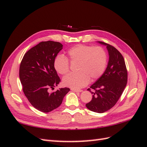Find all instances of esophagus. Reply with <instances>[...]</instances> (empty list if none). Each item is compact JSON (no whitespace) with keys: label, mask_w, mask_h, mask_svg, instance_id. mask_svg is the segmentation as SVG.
I'll use <instances>...</instances> for the list:
<instances>
[{"label":"esophagus","mask_w":147,"mask_h":147,"mask_svg":"<svg viewBox=\"0 0 147 147\" xmlns=\"http://www.w3.org/2000/svg\"><path fill=\"white\" fill-rule=\"evenodd\" d=\"M71 90L74 92H82V90H76V89H73V88H72Z\"/></svg>","instance_id":"1"}]
</instances>
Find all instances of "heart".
<instances>
[{
    "instance_id": "1",
    "label": "heart",
    "mask_w": 147,
    "mask_h": 147,
    "mask_svg": "<svg viewBox=\"0 0 147 147\" xmlns=\"http://www.w3.org/2000/svg\"><path fill=\"white\" fill-rule=\"evenodd\" d=\"M69 59L72 62H77L76 73H69L62 79L64 86L73 89H80L86 86L90 80L99 78L105 70L107 55L101 47L78 45L67 52ZM54 66L61 74H66L69 69L68 59L63 55L55 58Z\"/></svg>"
}]
</instances>
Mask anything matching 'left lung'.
<instances>
[{"label":"left lung","mask_w":147,"mask_h":147,"mask_svg":"<svg viewBox=\"0 0 147 147\" xmlns=\"http://www.w3.org/2000/svg\"><path fill=\"white\" fill-rule=\"evenodd\" d=\"M97 42L106 46L109 62L104 73L87 90L93 96L86 107L93 112L104 113L114 107L120 98L126 86L127 72L123 55L116 49L104 42Z\"/></svg>","instance_id":"8db88e82"}]
</instances>
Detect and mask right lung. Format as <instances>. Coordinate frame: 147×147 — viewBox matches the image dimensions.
Returning <instances> with one entry per match:
<instances>
[{
  "label": "right lung",
  "mask_w": 147,
  "mask_h": 147,
  "mask_svg": "<svg viewBox=\"0 0 147 147\" xmlns=\"http://www.w3.org/2000/svg\"><path fill=\"white\" fill-rule=\"evenodd\" d=\"M61 43L42 42L30 49L22 59L20 78L23 90L30 104L43 112H49L61 105L69 88L54 89L61 80L54 66L55 58L62 49Z\"/></svg>",
  "instance_id": "1"
}]
</instances>
